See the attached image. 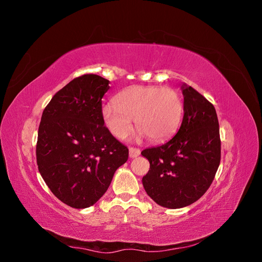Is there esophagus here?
I'll return each instance as SVG.
<instances>
[{"label": "esophagus", "instance_id": "esophagus-1", "mask_svg": "<svg viewBox=\"0 0 262 262\" xmlns=\"http://www.w3.org/2000/svg\"><path fill=\"white\" fill-rule=\"evenodd\" d=\"M140 153H141L140 148H137V147H130V148H129V156H130L131 158H134V157L139 156Z\"/></svg>", "mask_w": 262, "mask_h": 262}]
</instances>
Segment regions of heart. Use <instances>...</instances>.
I'll return each instance as SVG.
<instances>
[{"label":"heart","instance_id":"1","mask_svg":"<svg viewBox=\"0 0 262 262\" xmlns=\"http://www.w3.org/2000/svg\"><path fill=\"white\" fill-rule=\"evenodd\" d=\"M114 102L102 107L101 116L119 140L129 136L136 120L137 129L149 141H164L177 131L184 113L180 94L168 86H131L119 93Z\"/></svg>","mask_w":262,"mask_h":262}]
</instances>
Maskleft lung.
Segmentation results:
<instances>
[{"instance_id":"8db88e82","label":"left lung","mask_w":262,"mask_h":262,"mask_svg":"<svg viewBox=\"0 0 262 262\" xmlns=\"http://www.w3.org/2000/svg\"><path fill=\"white\" fill-rule=\"evenodd\" d=\"M184 119L165 144L142 150L149 170L142 179L146 193L164 208L179 209L199 200L221 162L215 108L191 86H182Z\"/></svg>"}]
</instances>
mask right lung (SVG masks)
<instances>
[{"label":"right lung","mask_w":262,"mask_h":262,"mask_svg":"<svg viewBox=\"0 0 262 262\" xmlns=\"http://www.w3.org/2000/svg\"><path fill=\"white\" fill-rule=\"evenodd\" d=\"M109 81L84 74L55 93L38 129L39 172L51 192L74 209H84L104 195L129 149L104 125L101 99Z\"/></svg>","instance_id":"obj_1"}]
</instances>
